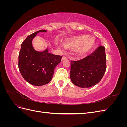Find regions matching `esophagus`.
Segmentation results:
<instances>
[{"mask_svg":"<svg viewBox=\"0 0 127 127\" xmlns=\"http://www.w3.org/2000/svg\"><path fill=\"white\" fill-rule=\"evenodd\" d=\"M67 58L66 57H65V56H63L62 57V58H61V60H62V61L64 60H67Z\"/></svg>","mask_w":127,"mask_h":127,"instance_id":"esophagus-1","label":"esophagus"}]
</instances>
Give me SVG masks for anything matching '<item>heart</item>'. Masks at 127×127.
Returning <instances> with one entry per match:
<instances>
[{
    "label": "heart",
    "mask_w": 127,
    "mask_h": 127,
    "mask_svg": "<svg viewBox=\"0 0 127 127\" xmlns=\"http://www.w3.org/2000/svg\"><path fill=\"white\" fill-rule=\"evenodd\" d=\"M95 45V38L87 35H80L70 37L63 42L65 48L75 49L80 55H84L90 52Z\"/></svg>",
    "instance_id": "obj_1"
}]
</instances>
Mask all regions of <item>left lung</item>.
<instances>
[{
	"mask_svg": "<svg viewBox=\"0 0 127 127\" xmlns=\"http://www.w3.org/2000/svg\"><path fill=\"white\" fill-rule=\"evenodd\" d=\"M106 69L105 49L101 45L83 59L71 61L70 79L77 86L90 87L101 81Z\"/></svg>",
	"mask_w": 127,
	"mask_h": 127,
	"instance_id": "obj_1",
	"label": "left lung"
}]
</instances>
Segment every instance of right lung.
<instances>
[{"label": "right lung", "instance_id": "add662e5", "mask_svg": "<svg viewBox=\"0 0 127 127\" xmlns=\"http://www.w3.org/2000/svg\"><path fill=\"white\" fill-rule=\"evenodd\" d=\"M45 30L37 31L27 37L21 44L18 55V68L27 82L34 86L45 85L51 81L56 67L61 61L62 56L53 55L44 51H36L32 40L36 34Z\"/></svg>", "mask_w": 127, "mask_h": 127}]
</instances>
